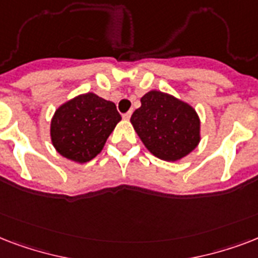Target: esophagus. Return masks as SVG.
Here are the masks:
<instances>
[{"label": "esophagus", "mask_w": 258, "mask_h": 258, "mask_svg": "<svg viewBox=\"0 0 258 258\" xmlns=\"http://www.w3.org/2000/svg\"><path fill=\"white\" fill-rule=\"evenodd\" d=\"M130 117H131V111H128V112L123 113V119H125V120H128Z\"/></svg>", "instance_id": "1"}]
</instances>
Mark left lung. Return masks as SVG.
I'll return each instance as SVG.
<instances>
[{
    "instance_id": "obj_1",
    "label": "left lung",
    "mask_w": 258,
    "mask_h": 258,
    "mask_svg": "<svg viewBox=\"0 0 258 258\" xmlns=\"http://www.w3.org/2000/svg\"><path fill=\"white\" fill-rule=\"evenodd\" d=\"M131 123L142 142L159 159L178 161L200 143V119L192 107L161 91L141 99Z\"/></svg>"
}]
</instances>
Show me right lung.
I'll use <instances>...</instances> for the list:
<instances>
[{"label":"right lung","instance_id":"add662e5","mask_svg":"<svg viewBox=\"0 0 258 258\" xmlns=\"http://www.w3.org/2000/svg\"><path fill=\"white\" fill-rule=\"evenodd\" d=\"M120 119L112 101L92 92L80 95L54 112L50 123L52 143L62 157L86 163L100 153Z\"/></svg>","mask_w":258,"mask_h":258}]
</instances>
